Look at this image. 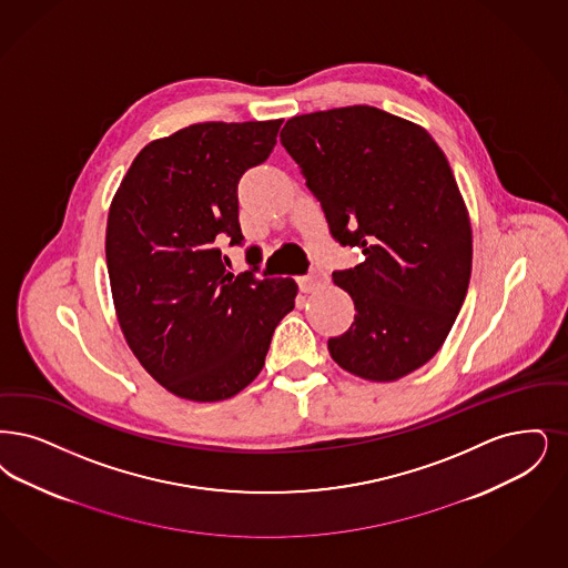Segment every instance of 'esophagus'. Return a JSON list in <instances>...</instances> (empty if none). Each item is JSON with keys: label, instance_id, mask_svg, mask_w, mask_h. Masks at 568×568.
Wrapping results in <instances>:
<instances>
[{"label": "esophagus", "instance_id": "1", "mask_svg": "<svg viewBox=\"0 0 568 568\" xmlns=\"http://www.w3.org/2000/svg\"><path fill=\"white\" fill-rule=\"evenodd\" d=\"M327 278H325V274L321 273H311L306 274V276H297V285H300V290L304 292V294H311V292H315L318 285H323Z\"/></svg>", "mask_w": 568, "mask_h": 568}]
</instances>
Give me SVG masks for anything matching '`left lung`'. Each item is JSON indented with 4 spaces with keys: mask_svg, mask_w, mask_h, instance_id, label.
Wrapping results in <instances>:
<instances>
[{
    "mask_svg": "<svg viewBox=\"0 0 568 568\" xmlns=\"http://www.w3.org/2000/svg\"><path fill=\"white\" fill-rule=\"evenodd\" d=\"M281 143L341 245L365 260L332 274L355 321L329 355L342 369L390 383L442 348L471 276V224L453 169L418 124L369 105L294 115Z\"/></svg>",
    "mask_w": 568,
    "mask_h": 568,
    "instance_id": "8db88e82",
    "label": "left lung"
}]
</instances>
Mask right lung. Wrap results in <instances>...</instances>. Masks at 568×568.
<instances>
[{
	"mask_svg": "<svg viewBox=\"0 0 568 568\" xmlns=\"http://www.w3.org/2000/svg\"><path fill=\"white\" fill-rule=\"evenodd\" d=\"M283 120L201 122L148 143L115 192L105 257L122 334L173 395L222 402L262 372L294 278L227 273L243 245L236 187L276 145ZM260 250H247V262Z\"/></svg>",
	"mask_w": 568,
	"mask_h": 568,
	"instance_id": "right-lung-1",
	"label": "right lung"
}]
</instances>
